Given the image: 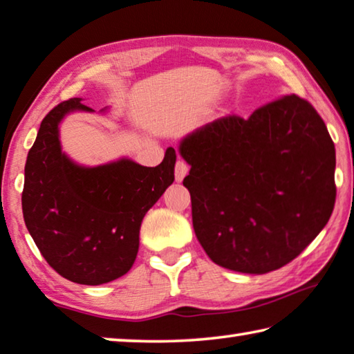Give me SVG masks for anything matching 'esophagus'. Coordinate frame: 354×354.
Here are the masks:
<instances>
[{"instance_id":"34e87169","label":"esophagus","mask_w":354,"mask_h":354,"mask_svg":"<svg viewBox=\"0 0 354 354\" xmlns=\"http://www.w3.org/2000/svg\"><path fill=\"white\" fill-rule=\"evenodd\" d=\"M189 173V165L184 160H178L175 165V179L178 183H181Z\"/></svg>"}]
</instances>
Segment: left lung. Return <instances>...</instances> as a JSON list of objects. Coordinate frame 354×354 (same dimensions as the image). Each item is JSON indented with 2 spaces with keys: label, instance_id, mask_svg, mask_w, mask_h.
<instances>
[{
  "label": "left lung",
  "instance_id": "left-lung-1",
  "mask_svg": "<svg viewBox=\"0 0 354 354\" xmlns=\"http://www.w3.org/2000/svg\"><path fill=\"white\" fill-rule=\"evenodd\" d=\"M194 230L216 265L266 274L326 225L335 203V148L315 109L295 94L249 118L227 116L179 142Z\"/></svg>",
  "mask_w": 354,
  "mask_h": 354
}]
</instances>
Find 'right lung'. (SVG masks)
<instances>
[{
  "mask_svg": "<svg viewBox=\"0 0 354 354\" xmlns=\"http://www.w3.org/2000/svg\"><path fill=\"white\" fill-rule=\"evenodd\" d=\"M82 100L61 102L42 120L28 153L21 207L28 232L59 276L102 285L132 268L143 217L175 181L176 153L167 148L157 167L127 157L96 167L77 164L63 153L59 124L74 111H94Z\"/></svg>",
  "mask_w": 354,
  "mask_h": 354,
  "instance_id": "add662e5",
  "label": "right lung"
}]
</instances>
